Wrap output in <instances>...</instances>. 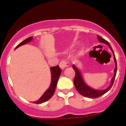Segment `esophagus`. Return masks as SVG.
Returning <instances> with one entry per match:
<instances>
[{"instance_id":"obj_1","label":"esophagus","mask_w":126,"mask_h":126,"mask_svg":"<svg viewBox=\"0 0 126 126\" xmlns=\"http://www.w3.org/2000/svg\"><path fill=\"white\" fill-rule=\"evenodd\" d=\"M69 65V63H68V62L66 60H62V61L60 62V63H59V66H60V67L62 69H64L65 67H68Z\"/></svg>"}]
</instances>
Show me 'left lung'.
Instances as JSON below:
<instances>
[{"mask_svg":"<svg viewBox=\"0 0 126 126\" xmlns=\"http://www.w3.org/2000/svg\"><path fill=\"white\" fill-rule=\"evenodd\" d=\"M98 39L99 40L100 43H104V44H107L109 47V48H110L111 51L112 52V54L114 56V60L115 62V69L114 70V76L113 78L111 79V84L107 88H106L104 90H96V89H93L90 86H89L88 85L86 84V83L83 80V78L80 73V71L79 70V69H78L76 66H75V64L73 65V69H74L75 71V76L74 78V80H73V83L76 88V90L80 93V94H81L83 96H85V97H88V98H98L99 96H101V95H104V94L107 92L110 89H111V88L112 87V85L114 83V79H115V76H116L117 73V62H116V59H115V54H114L113 50L112 49L111 45L110 44V43H108L107 41L104 40V39L102 38L101 37H99V35H97Z\"/></svg>","mask_w":126,"mask_h":126,"instance_id":"8db88e82","label":"left lung"}]
</instances>
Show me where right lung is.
<instances>
[{
    "mask_svg": "<svg viewBox=\"0 0 126 126\" xmlns=\"http://www.w3.org/2000/svg\"><path fill=\"white\" fill-rule=\"evenodd\" d=\"M32 40V37H30L25 39L24 41H22L21 43H19L18 46L16 47V48H17L18 47H20V46L24 45L27 43H29ZM50 70H51V84H50V87L46 92H44V94L41 96V97L38 99V100L34 101L33 102V103L35 104H41L43 102H46V101H48L50 98H51V96H53V95L54 94L55 89H56V86H57V82H58L59 78L60 77V75L62 73V70L60 69V68L59 67V65L56 66H54V67H51L50 68Z\"/></svg>",
    "mask_w": 126,
    "mask_h": 126,
    "instance_id": "obj_1",
    "label": "right lung"
}]
</instances>
